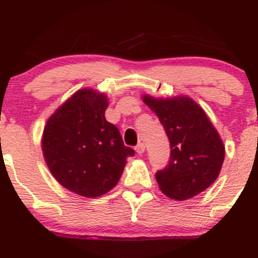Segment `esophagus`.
<instances>
[{
	"label": "esophagus",
	"instance_id": "34e87169",
	"mask_svg": "<svg viewBox=\"0 0 258 258\" xmlns=\"http://www.w3.org/2000/svg\"><path fill=\"white\" fill-rule=\"evenodd\" d=\"M136 153L139 154V155H142V154L144 153V150H146V146H144V143H139L137 147L135 148Z\"/></svg>",
	"mask_w": 258,
	"mask_h": 258
}]
</instances>
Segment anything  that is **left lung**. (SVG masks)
<instances>
[{
    "label": "left lung",
    "mask_w": 258,
    "mask_h": 258,
    "mask_svg": "<svg viewBox=\"0 0 258 258\" xmlns=\"http://www.w3.org/2000/svg\"><path fill=\"white\" fill-rule=\"evenodd\" d=\"M142 100L159 117L170 139L171 158L155 174L160 190L173 200L200 194L217 179L224 161L223 141L204 109L188 96Z\"/></svg>",
    "instance_id": "left-lung-1"
}]
</instances>
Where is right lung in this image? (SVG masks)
Listing matches in <instances>:
<instances>
[{
    "instance_id": "1",
    "label": "right lung",
    "mask_w": 258,
    "mask_h": 258,
    "mask_svg": "<svg viewBox=\"0 0 258 258\" xmlns=\"http://www.w3.org/2000/svg\"><path fill=\"white\" fill-rule=\"evenodd\" d=\"M109 98L86 87L76 91L47 120L41 147L47 167L60 185L85 198H98L119 182L127 158L117 127L108 122Z\"/></svg>"
}]
</instances>
